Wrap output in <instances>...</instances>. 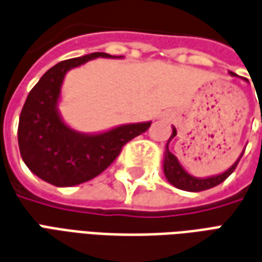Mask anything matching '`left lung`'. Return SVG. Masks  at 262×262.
Segmentation results:
<instances>
[{"mask_svg": "<svg viewBox=\"0 0 262 262\" xmlns=\"http://www.w3.org/2000/svg\"><path fill=\"white\" fill-rule=\"evenodd\" d=\"M233 77H234V73H230ZM262 122V118H261ZM177 130L176 127H172V135L168 139L167 142V146H165V153H164V161H163V167H164V176L167 178V181L170 182L171 185H174L176 188H180V189H184V191H189V192H199V191H205V189H210V188L219 185L222 182L225 181L227 177L230 176L233 171L236 170L238 161L243 157L244 154V150L240 154V157L234 161V164L231 165L229 170H226L225 172H222L219 176L208 177V178H198V177H193L191 174H188L187 171L184 170V167L180 164V161L177 159L174 154L171 153L168 150V143L176 137Z\"/></svg>", "mask_w": 262, "mask_h": 262, "instance_id": "obj_1", "label": "left lung"}]
</instances>
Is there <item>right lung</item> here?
I'll use <instances>...</instances> for the list:
<instances>
[{
	"mask_svg": "<svg viewBox=\"0 0 262 262\" xmlns=\"http://www.w3.org/2000/svg\"><path fill=\"white\" fill-rule=\"evenodd\" d=\"M97 57L120 59L122 56L98 52L60 61L32 88L20 112L18 144L22 160L35 176L56 187H73L99 176L126 143L151 125V122L129 123L88 135L63 122L57 106L67 71Z\"/></svg>",
	"mask_w": 262,
	"mask_h": 262,
	"instance_id": "add662e5",
	"label": "right lung"
}]
</instances>
